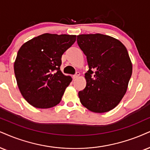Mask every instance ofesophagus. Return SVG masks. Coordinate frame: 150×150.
Returning <instances> with one entry per match:
<instances>
[{
    "label": "esophagus",
    "mask_w": 150,
    "mask_h": 150,
    "mask_svg": "<svg viewBox=\"0 0 150 150\" xmlns=\"http://www.w3.org/2000/svg\"><path fill=\"white\" fill-rule=\"evenodd\" d=\"M79 76H80V72L77 71V72H76V74H75L73 76V79H75L78 78V77Z\"/></svg>",
    "instance_id": "esophagus-1"
}]
</instances>
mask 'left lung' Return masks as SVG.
I'll return each mask as SVG.
<instances>
[{
	"label": "left lung",
	"mask_w": 150,
	"mask_h": 150,
	"mask_svg": "<svg viewBox=\"0 0 150 150\" xmlns=\"http://www.w3.org/2000/svg\"><path fill=\"white\" fill-rule=\"evenodd\" d=\"M77 43L89 66L86 88L79 92L81 103L92 112H108L127 92L132 74L128 51L117 39L99 33L79 35Z\"/></svg>",
	"instance_id": "obj_1"
}]
</instances>
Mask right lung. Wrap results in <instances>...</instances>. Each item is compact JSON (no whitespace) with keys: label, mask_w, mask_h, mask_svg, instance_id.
Masks as SVG:
<instances>
[{"label":"right lung","mask_w":150,"mask_h":150,"mask_svg":"<svg viewBox=\"0 0 150 150\" xmlns=\"http://www.w3.org/2000/svg\"><path fill=\"white\" fill-rule=\"evenodd\" d=\"M76 35L44 33L23 44L14 64L22 96L33 106L49 108L60 102L72 80L60 71L61 58Z\"/></svg>","instance_id":"add662e5"}]
</instances>
